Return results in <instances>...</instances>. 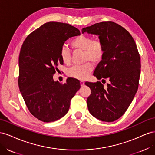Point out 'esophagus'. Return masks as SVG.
Instances as JSON below:
<instances>
[{
	"label": "esophagus",
	"mask_w": 155,
	"mask_h": 155,
	"mask_svg": "<svg viewBox=\"0 0 155 155\" xmlns=\"http://www.w3.org/2000/svg\"><path fill=\"white\" fill-rule=\"evenodd\" d=\"M80 83H81V86H83L84 85V82L82 81H81L80 82Z\"/></svg>",
	"instance_id": "esophagus-1"
}]
</instances>
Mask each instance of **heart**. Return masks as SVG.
Segmentation results:
<instances>
[{
    "mask_svg": "<svg viewBox=\"0 0 155 155\" xmlns=\"http://www.w3.org/2000/svg\"><path fill=\"white\" fill-rule=\"evenodd\" d=\"M71 45L74 49L84 51V60H90L98 63L102 60L105 53V46L100 39H93L92 37L86 35H80L75 37L71 41ZM60 58L65 64H69L71 59V54L69 48L62 45L60 49ZM93 65L90 61L81 65H74L68 70L69 77L83 80L92 71Z\"/></svg>",
    "mask_w": 155,
    "mask_h": 155,
    "instance_id": "1",
    "label": "heart"
}]
</instances>
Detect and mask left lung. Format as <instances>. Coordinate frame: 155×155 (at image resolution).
<instances>
[{"label":"left lung","mask_w":155,"mask_h":155,"mask_svg":"<svg viewBox=\"0 0 155 155\" xmlns=\"http://www.w3.org/2000/svg\"><path fill=\"white\" fill-rule=\"evenodd\" d=\"M82 32L98 35L105 46L103 58L94 75L109 84L104 87L100 81L86 82L91 93L87 99L89 112L103 121L112 122L129 108L138 90L140 75V56L130 34L112 21L95 23Z\"/></svg>","instance_id":"obj_1"}]
</instances>
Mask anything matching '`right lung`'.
<instances>
[{
	"mask_svg": "<svg viewBox=\"0 0 155 155\" xmlns=\"http://www.w3.org/2000/svg\"><path fill=\"white\" fill-rule=\"evenodd\" d=\"M80 30L67 23L48 22L26 37L19 57L18 85L30 112L43 122L58 120L68 113L71 100L80 89L77 79L64 84L54 82L53 75L62 65L60 49Z\"/></svg>",
	"mask_w": 155,
	"mask_h": 155,
	"instance_id": "1",
	"label": "right lung"
}]
</instances>
